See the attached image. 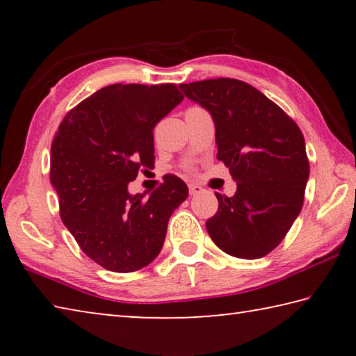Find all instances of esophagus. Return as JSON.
<instances>
[{"mask_svg":"<svg viewBox=\"0 0 356 356\" xmlns=\"http://www.w3.org/2000/svg\"><path fill=\"white\" fill-rule=\"evenodd\" d=\"M188 190H190V195H200V193L202 191V186L197 184H190Z\"/></svg>","mask_w":356,"mask_h":356,"instance_id":"34e87169","label":"esophagus"}]
</instances>
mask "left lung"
<instances>
[{"label": "left lung", "mask_w": 356, "mask_h": 356, "mask_svg": "<svg viewBox=\"0 0 356 356\" xmlns=\"http://www.w3.org/2000/svg\"><path fill=\"white\" fill-rule=\"evenodd\" d=\"M180 89L212 114L216 159L237 182L231 197L215 193L218 212L206 222L209 236L234 257L267 256L303 207L309 177L303 134L275 102L245 81L216 78Z\"/></svg>", "instance_id": "1"}]
</instances>
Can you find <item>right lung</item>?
Masks as SVG:
<instances>
[{
	"label": "right lung",
	"instance_id": "obj_1",
	"mask_svg": "<svg viewBox=\"0 0 356 356\" xmlns=\"http://www.w3.org/2000/svg\"><path fill=\"white\" fill-rule=\"evenodd\" d=\"M184 100L176 84H111L65 114L51 143L50 180L59 215L89 259L118 273L160 254L171 213L188 196L177 176L130 195L138 172L154 170V127Z\"/></svg>",
	"mask_w": 356,
	"mask_h": 356
}]
</instances>
